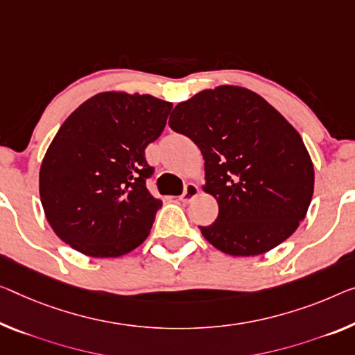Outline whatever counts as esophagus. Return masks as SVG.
Returning a JSON list of instances; mask_svg holds the SVG:
<instances>
[{
    "label": "esophagus",
    "instance_id": "obj_1",
    "mask_svg": "<svg viewBox=\"0 0 355 355\" xmlns=\"http://www.w3.org/2000/svg\"><path fill=\"white\" fill-rule=\"evenodd\" d=\"M200 195V189H198V185L196 184H187L185 185V190H184V193L179 196V200L182 201V203H190V201H192L195 196H198Z\"/></svg>",
    "mask_w": 355,
    "mask_h": 355
}]
</instances>
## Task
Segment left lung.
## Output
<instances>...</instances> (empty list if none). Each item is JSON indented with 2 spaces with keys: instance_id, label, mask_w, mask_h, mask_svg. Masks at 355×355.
Listing matches in <instances>:
<instances>
[{
  "instance_id": "8db88e82",
  "label": "left lung",
  "mask_w": 355,
  "mask_h": 355,
  "mask_svg": "<svg viewBox=\"0 0 355 355\" xmlns=\"http://www.w3.org/2000/svg\"><path fill=\"white\" fill-rule=\"evenodd\" d=\"M174 132L205 160L203 190L219 205L206 241L234 257L268 252L297 230L314 192V166L302 136L265 98L219 85L179 103Z\"/></svg>"
}]
</instances>
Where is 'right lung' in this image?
<instances>
[{
    "label": "right lung",
    "instance_id": "1",
    "mask_svg": "<svg viewBox=\"0 0 355 355\" xmlns=\"http://www.w3.org/2000/svg\"><path fill=\"white\" fill-rule=\"evenodd\" d=\"M171 107L147 94L107 90L71 112L40 170L42 209L62 241L96 259L121 257L146 241L162 200L146 187L154 168L144 150Z\"/></svg>",
    "mask_w": 355,
    "mask_h": 355
}]
</instances>
